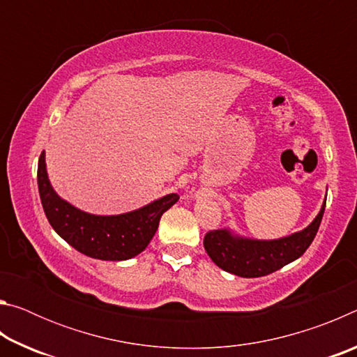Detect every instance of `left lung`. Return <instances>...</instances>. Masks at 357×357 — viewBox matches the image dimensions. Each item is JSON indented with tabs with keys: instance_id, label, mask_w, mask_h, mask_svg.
<instances>
[{
	"instance_id": "obj_1",
	"label": "left lung",
	"mask_w": 357,
	"mask_h": 357,
	"mask_svg": "<svg viewBox=\"0 0 357 357\" xmlns=\"http://www.w3.org/2000/svg\"><path fill=\"white\" fill-rule=\"evenodd\" d=\"M324 208L326 203L309 227L280 239L258 241L236 236L229 229H211L203 241L204 249L209 258L229 274L247 279L273 274L304 255L317 236Z\"/></svg>"
}]
</instances>
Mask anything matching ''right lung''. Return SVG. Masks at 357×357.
<instances>
[{"label":"right lung","mask_w":357,"mask_h":357,"mask_svg":"<svg viewBox=\"0 0 357 357\" xmlns=\"http://www.w3.org/2000/svg\"><path fill=\"white\" fill-rule=\"evenodd\" d=\"M38 187L44 213L59 236L83 255L105 261H123L142 253L155 234L162 214L179 200L178 193H168L132 213L119 215L83 213L53 190L44 153L38 164Z\"/></svg>","instance_id":"right-lung-1"}]
</instances>
